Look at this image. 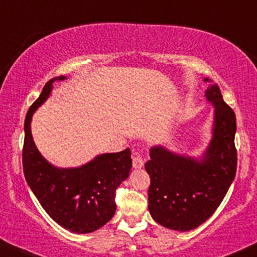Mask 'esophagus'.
Listing matches in <instances>:
<instances>
[{
  "label": "esophagus",
  "instance_id": "1",
  "mask_svg": "<svg viewBox=\"0 0 257 257\" xmlns=\"http://www.w3.org/2000/svg\"><path fill=\"white\" fill-rule=\"evenodd\" d=\"M144 165H145L144 157H142L141 154L135 153L134 157H133V166H134L135 169H141Z\"/></svg>",
  "mask_w": 257,
  "mask_h": 257
}]
</instances>
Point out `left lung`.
Masks as SVG:
<instances>
[{"label": "left lung", "mask_w": 257, "mask_h": 257, "mask_svg": "<svg viewBox=\"0 0 257 257\" xmlns=\"http://www.w3.org/2000/svg\"><path fill=\"white\" fill-rule=\"evenodd\" d=\"M205 95L214 106L213 137L205 154L195 159L154 146L145 164L151 177L148 209L154 220L171 230H193L212 217L236 176V115L217 83H211Z\"/></svg>", "instance_id": "8db88e82"}]
</instances>
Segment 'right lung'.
<instances>
[{
  "label": "right lung",
  "mask_w": 257,
  "mask_h": 257,
  "mask_svg": "<svg viewBox=\"0 0 257 257\" xmlns=\"http://www.w3.org/2000/svg\"><path fill=\"white\" fill-rule=\"evenodd\" d=\"M45 83L39 98L25 118L23 168L27 184L44 211L62 227L76 233H89L104 226L116 212V189L128 178L131 150L105 153L80 168L58 169L46 162L37 150L31 133L35 111L48 99L52 82Z\"/></svg>",
  "instance_id": "add662e5"
}]
</instances>
